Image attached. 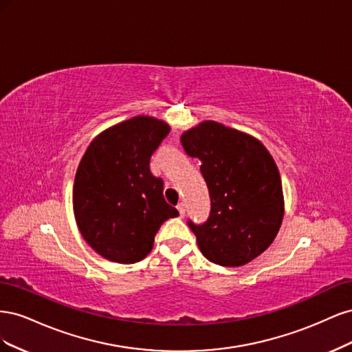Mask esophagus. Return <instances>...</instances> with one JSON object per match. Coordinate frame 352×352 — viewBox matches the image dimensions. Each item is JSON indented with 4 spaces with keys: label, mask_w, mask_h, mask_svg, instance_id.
<instances>
[{
    "label": "esophagus",
    "mask_w": 352,
    "mask_h": 352,
    "mask_svg": "<svg viewBox=\"0 0 352 352\" xmlns=\"http://www.w3.org/2000/svg\"><path fill=\"white\" fill-rule=\"evenodd\" d=\"M177 211H179V214H180V217H184V216H185V211H186V207H185V202H179V204H177Z\"/></svg>",
    "instance_id": "1"
}]
</instances>
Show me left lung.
I'll return each mask as SVG.
<instances>
[{
  "instance_id": "left-lung-1",
  "label": "left lung",
  "mask_w": 352,
  "mask_h": 352,
  "mask_svg": "<svg viewBox=\"0 0 352 352\" xmlns=\"http://www.w3.org/2000/svg\"><path fill=\"white\" fill-rule=\"evenodd\" d=\"M189 157L201 160L211 211L204 225H188L211 263L239 267L267 250L280 229L285 201L272 154L257 138L206 120L180 136Z\"/></svg>"
}]
</instances>
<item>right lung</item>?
<instances>
[{
  "mask_svg": "<svg viewBox=\"0 0 352 352\" xmlns=\"http://www.w3.org/2000/svg\"><path fill=\"white\" fill-rule=\"evenodd\" d=\"M170 126L136 116L102 131L85 151L73 184V212L83 239L120 264L144 260L160 226L179 216L153 176L150 158Z\"/></svg>",
  "mask_w": 352,
  "mask_h": 352,
  "instance_id": "1",
  "label": "right lung"
}]
</instances>
